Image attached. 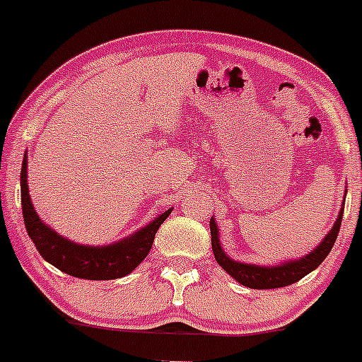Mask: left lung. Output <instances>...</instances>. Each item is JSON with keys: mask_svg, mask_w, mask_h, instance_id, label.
<instances>
[{"mask_svg": "<svg viewBox=\"0 0 362 362\" xmlns=\"http://www.w3.org/2000/svg\"><path fill=\"white\" fill-rule=\"evenodd\" d=\"M341 217L343 208L339 210L337 222H334L331 231L326 235V238H324L315 249L310 252V254H306L305 257L296 259V261H287L284 262V264L276 266L247 264V262H238L235 261V259L229 257V255H226V252L222 250L221 247V240H218L217 224H215V218L211 217V250H214L215 261L218 262V266H221L224 272H228L229 275H231L236 282L242 284V286L250 287V289H279V287L291 286V284H296L298 280H301L303 276H306L310 272H313V269L327 257V254L333 249L334 242H337L338 238Z\"/></svg>", "mask_w": 362, "mask_h": 362, "instance_id": "obj_1", "label": "left lung"}]
</instances>
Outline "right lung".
Instances as JSON below:
<instances>
[{
	"label": "right lung",
	"mask_w": 362,
	"mask_h": 362,
	"mask_svg": "<svg viewBox=\"0 0 362 362\" xmlns=\"http://www.w3.org/2000/svg\"><path fill=\"white\" fill-rule=\"evenodd\" d=\"M21 202L25 231L47 262L61 272L86 280H113L126 276L147 257L159 226L166 221L173 208L158 215L151 224L134 235L105 247L80 245L69 242L50 229L33 208L28 189V158L24 156L21 170Z\"/></svg>",
	"instance_id": "add662e5"
}]
</instances>
